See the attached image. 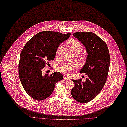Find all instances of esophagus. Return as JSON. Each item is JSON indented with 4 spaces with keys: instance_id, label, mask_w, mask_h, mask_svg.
I'll return each instance as SVG.
<instances>
[{
    "instance_id": "34e87169",
    "label": "esophagus",
    "mask_w": 127,
    "mask_h": 127,
    "mask_svg": "<svg viewBox=\"0 0 127 127\" xmlns=\"http://www.w3.org/2000/svg\"><path fill=\"white\" fill-rule=\"evenodd\" d=\"M64 79L65 80H69V78L68 76H64Z\"/></svg>"
}]
</instances>
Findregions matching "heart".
Listing matches in <instances>:
<instances>
[{
    "label": "heart",
    "instance_id": "b5f03b06",
    "mask_svg": "<svg viewBox=\"0 0 127 127\" xmlns=\"http://www.w3.org/2000/svg\"><path fill=\"white\" fill-rule=\"evenodd\" d=\"M68 46L71 52L82 50V45L79 42L75 40H71L68 43ZM58 49L57 50L58 51ZM78 68V65L75 64H65L58 68V71L66 75H70L74 70Z\"/></svg>",
    "mask_w": 127,
    "mask_h": 127
}]
</instances>
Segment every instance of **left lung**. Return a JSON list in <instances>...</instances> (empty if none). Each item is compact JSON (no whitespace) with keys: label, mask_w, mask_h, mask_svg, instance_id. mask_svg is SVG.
Wrapping results in <instances>:
<instances>
[{"label":"left lung","mask_w":127,"mask_h":127,"mask_svg":"<svg viewBox=\"0 0 127 127\" xmlns=\"http://www.w3.org/2000/svg\"><path fill=\"white\" fill-rule=\"evenodd\" d=\"M73 35L85 47L87 55L80 72L88 77L84 82L81 78L72 80L75 86L71 95L77 102L85 103L95 98L104 85L110 68V53L105 42L93 32H76Z\"/></svg>","instance_id":"8db88e82"}]
</instances>
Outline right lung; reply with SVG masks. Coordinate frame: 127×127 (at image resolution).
Here are the masks:
<instances>
[{
	"instance_id": "add662e5",
	"label": "right lung",
	"mask_w": 127,
	"mask_h": 127,
	"mask_svg": "<svg viewBox=\"0 0 127 127\" xmlns=\"http://www.w3.org/2000/svg\"><path fill=\"white\" fill-rule=\"evenodd\" d=\"M71 34L41 32L24 46L20 55L19 77L25 92L33 99L41 101L49 97L55 83L63 79V75L59 72L44 75L42 69L47 61L54 59L60 44L68 39Z\"/></svg>"
}]
</instances>
